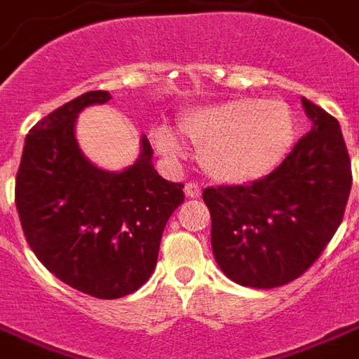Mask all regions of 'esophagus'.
Masks as SVG:
<instances>
[{"mask_svg":"<svg viewBox=\"0 0 359 359\" xmlns=\"http://www.w3.org/2000/svg\"><path fill=\"white\" fill-rule=\"evenodd\" d=\"M185 196L187 198H200L201 196V189L198 183L191 182L185 185Z\"/></svg>","mask_w":359,"mask_h":359,"instance_id":"34e87169","label":"esophagus"}]
</instances>
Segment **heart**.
<instances>
[{
    "label": "heart",
    "instance_id": "b5f03b06",
    "mask_svg": "<svg viewBox=\"0 0 359 359\" xmlns=\"http://www.w3.org/2000/svg\"><path fill=\"white\" fill-rule=\"evenodd\" d=\"M180 132L198 147V161L212 180L248 183L271 172L295 137L292 109L280 100H231L187 111ZM163 156L177 152V141L167 128L154 132Z\"/></svg>",
    "mask_w": 359,
    "mask_h": 359
}]
</instances>
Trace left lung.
Returning a JSON list of instances; mask_svg holds the SVG:
<instances>
[{
    "instance_id": "left-lung-1",
    "label": "left lung",
    "mask_w": 359,
    "mask_h": 359,
    "mask_svg": "<svg viewBox=\"0 0 359 359\" xmlns=\"http://www.w3.org/2000/svg\"><path fill=\"white\" fill-rule=\"evenodd\" d=\"M303 106L312 130L273 172L203 191L216 262L242 286L277 288L301 277L343 220L352 170L339 123L308 99Z\"/></svg>"
}]
</instances>
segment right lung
Wrapping results in <instances>:
<instances>
[{"instance_id": "right-lung-1", "label": "right lung", "mask_w": 359, "mask_h": 359, "mask_svg": "<svg viewBox=\"0 0 359 359\" xmlns=\"http://www.w3.org/2000/svg\"><path fill=\"white\" fill-rule=\"evenodd\" d=\"M108 91H88L27 133L14 200L31 250L55 277L97 299L139 290L158 262L168 218L183 203V183L163 180L143 137L123 172L91 165L75 139V119Z\"/></svg>"}]
</instances>
